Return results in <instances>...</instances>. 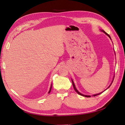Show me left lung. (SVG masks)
Returning a JSON list of instances; mask_svg holds the SVG:
<instances>
[{"mask_svg":"<svg viewBox=\"0 0 125 125\" xmlns=\"http://www.w3.org/2000/svg\"><path fill=\"white\" fill-rule=\"evenodd\" d=\"M102 32H103L105 34H106L109 37V38H110L111 39V36H109V34H108L107 33H106L104 31H103V30H102ZM113 81H112V83L111 84V85H109V86H110L111 85V84H112V83H113ZM72 82H73V88H74V90L75 91H76L77 92V93H78L79 94H80V95H82V96H85V97H91V96L90 95H83V94H81V93H80V92H79V91H78L76 89V88H75V85H74V83H73V80H72ZM109 87H108V88H109ZM102 93H99V94H95V95H93V96H96V95H99V94H101Z\"/></svg>","mask_w":125,"mask_h":125,"instance_id":"8db88e82","label":"left lung"}]
</instances>
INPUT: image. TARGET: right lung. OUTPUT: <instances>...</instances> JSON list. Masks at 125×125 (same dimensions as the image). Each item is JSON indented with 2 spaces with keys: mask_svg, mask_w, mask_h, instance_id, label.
Here are the masks:
<instances>
[{
  "mask_svg": "<svg viewBox=\"0 0 125 125\" xmlns=\"http://www.w3.org/2000/svg\"><path fill=\"white\" fill-rule=\"evenodd\" d=\"M51 89H52V85H51V89H50V91H49L48 93H50V92H51Z\"/></svg>",
  "mask_w": 125,
  "mask_h": 125,
  "instance_id": "right-lung-1",
  "label": "right lung"
}]
</instances>
